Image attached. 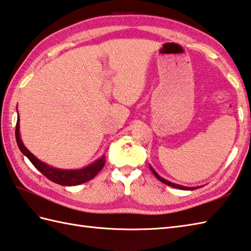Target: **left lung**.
<instances>
[{
    "label": "left lung",
    "instance_id": "8db88e82",
    "mask_svg": "<svg viewBox=\"0 0 251 251\" xmlns=\"http://www.w3.org/2000/svg\"><path fill=\"white\" fill-rule=\"evenodd\" d=\"M150 169L151 170H152V172L154 173V176L158 178L161 183H164V184H166V185H168V186H171V187H173V188H177V189H183V190H194V189H197V188H199V186H198V187H186V186H182V185H178V184H176V183H172V182H170V180H167V179H165L164 177H161L158 173H157L154 169L150 166Z\"/></svg>",
    "mask_w": 251,
    "mask_h": 251
}]
</instances>
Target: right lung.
Wrapping results in <instances>:
<instances>
[{
  "label": "right lung",
  "instance_id": "add662e5",
  "mask_svg": "<svg viewBox=\"0 0 251 251\" xmlns=\"http://www.w3.org/2000/svg\"><path fill=\"white\" fill-rule=\"evenodd\" d=\"M16 140L21 153L27 157L28 160L34 165V167L36 168L39 172H42L47 178H49L52 182L59 185L75 186L83 184L87 182V180L94 178L97 176V173L103 168L104 162H106V157L102 155L101 157H99L97 160L92 162L91 165L86 166L82 169H75V170H64V169H57L45 164L42 160L36 158V157L25 147V144H23L19 131V116L18 120H17L16 125Z\"/></svg>",
  "mask_w": 251,
  "mask_h": 251
}]
</instances>
